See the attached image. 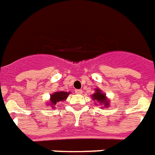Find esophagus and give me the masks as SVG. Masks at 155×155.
<instances>
[{"instance_id": "esophagus-1", "label": "esophagus", "mask_w": 155, "mask_h": 155, "mask_svg": "<svg viewBox=\"0 0 155 155\" xmlns=\"http://www.w3.org/2000/svg\"><path fill=\"white\" fill-rule=\"evenodd\" d=\"M75 93H77V94H81L82 93V89H75Z\"/></svg>"}]
</instances>
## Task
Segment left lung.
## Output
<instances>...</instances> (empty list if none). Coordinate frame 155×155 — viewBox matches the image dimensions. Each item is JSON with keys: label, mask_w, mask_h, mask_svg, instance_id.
<instances>
[{"label": "left lung", "mask_w": 155, "mask_h": 155, "mask_svg": "<svg viewBox=\"0 0 155 155\" xmlns=\"http://www.w3.org/2000/svg\"><path fill=\"white\" fill-rule=\"evenodd\" d=\"M96 91V93L93 95V100H97L100 103H103L104 105H106V106H108V101L106 100V96L99 89H97Z\"/></svg>", "instance_id": "8db88e82"}]
</instances>
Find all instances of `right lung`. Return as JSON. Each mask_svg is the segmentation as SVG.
Masks as SVG:
<instances>
[{
  "label": "right lung",
  "instance_id": "right-lung-1",
  "mask_svg": "<svg viewBox=\"0 0 155 155\" xmlns=\"http://www.w3.org/2000/svg\"><path fill=\"white\" fill-rule=\"evenodd\" d=\"M68 95H69V93H67V92H56V93H54V94L51 95V99H50L51 104H50V106L53 108H54V106L56 105L57 102L67 99Z\"/></svg>",
  "mask_w": 155,
  "mask_h": 155
}]
</instances>
